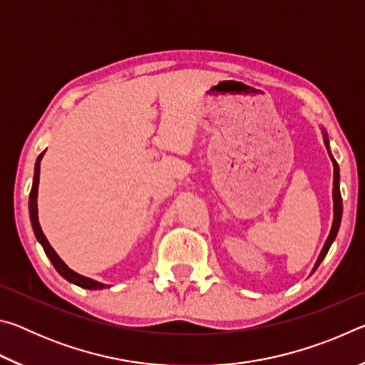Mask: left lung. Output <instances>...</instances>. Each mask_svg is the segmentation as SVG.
Returning <instances> with one entry per match:
<instances>
[{
	"instance_id": "8db88e82",
	"label": "left lung",
	"mask_w": 365,
	"mask_h": 365,
	"mask_svg": "<svg viewBox=\"0 0 365 365\" xmlns=\"http://www.w3.org/2000/svg\"><path fill=\"white\" fill-rule=\"evenodd\" d=\"M322 135H324V143L327 151H329V156L333 163V222H331V228H330V233L329 237H327L325 243H324V248L320 251V255L317 257L316 264H314V269H312V274L316 272V269L320 265V262L324 261V257L327 256V252H329L331 243L335 242L338 230H339V225H341V215H343V201H341V193H339V168L336 164L335 158H333V154L330 151V141H329V135H327L325 128H322Z\"/></svg>"
}]
</instances>
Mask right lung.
<instances>
[{
  "mask_svg": "<svg viewBox=\"0 0 365 365\" xmlns=\"http://www.w3.org/2000/svg\"><path fill=\"white\" fill-rule=\"evenodd\" d=\"M43 151L38 158H36V163H35V174H34V183H32V190H30V196H29V214H30V222H32V228H34V233L36 240H38V243L43 246V250H45V255L48 256L49 261L54 265V269H56L61 277H64L67 282L73 283V285H77L80 288H85V289H103V288H109L110 285H106V283H101L98 280L90 279V277H85V275H80L77 274L76 270H72L69 265H67L63 259L58 256V252L53 250V246L49 245V242L45 237V233H43L41 227H40V222H38V205H36V197H38V183H40V163L43 159Z\"/></svg>",
  "mask_w": 365,
  "mask_h": 365,
  "instance_id": "right-lung-1",
  "label": "right lung"
}]
</instances>
